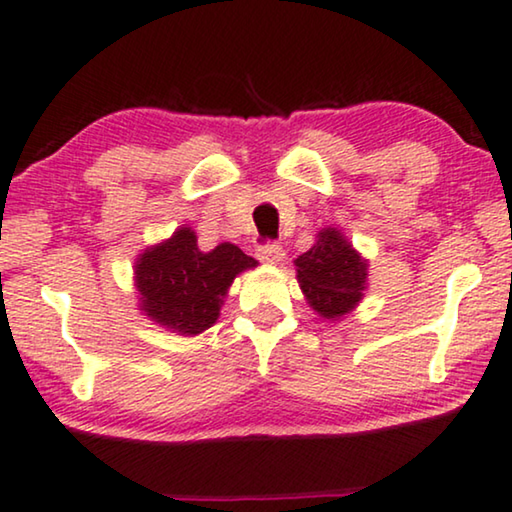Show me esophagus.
Returning a JSON list of instances; mask_svg holds the SVG:
<instances>
[{
  "label": "esophagus",
  "instance_id": "esophagus-1",
  "mask_svg": "<svg viewBox=\"0 0 512 512\" xmlns=\"http://www.w3.org/2000/svg\"><path fill=\"white\" fill-rule=\"evenodd\" d=\"M257 257L266 264H280L285 259V250H283V246H278V243L266 241L257 248Z\"/></svg>",
  "mask_w": 512,
  "mask_h": 512
}]
</instances>
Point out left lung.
<instances>
[{"mask_svg": "<svg viewBox=\"0 0 512 512\" xmlns=\"http://www.w3.org/2000/svg\"><path fill=\"white\" fill-rule=\"evenodd\" d=\"M304 294L322 318H341L362 299L366 262L336 229H325L311 250L294 259Z\"/></svg>", "mask_w": 512, "mask_h": 512, "instance_id": "1", "label": "left lung"}]
</instances>
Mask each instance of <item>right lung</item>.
Here are the masks:
<instances>
[{
    "label": "right lung",
    "instance_id": "1",
    "mask_svg": "<svg viewBox=\"0 0 512 512\" xmlns=\"http://www.w3.org/2000/svg\"><path fill=\"white\" fill-rule=\"evenodd\" d=\"M255 264L234 243H220L204 253L192 229H178L136 262L141 311L178 334H201L218 320L222 297L236 273Z\"/></svg>",
    "mask_w": 512,
    "mask_h": 512
}]
</instances>
